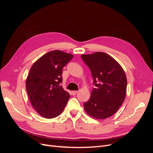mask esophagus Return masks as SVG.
<instances>
[{"label":"esophagus","mask_w":153,"mask_h":153,"mask_svg":"<svg viewBox=\"0 0 153 153\" xmlns=\"http://www.w3.org/2000/svg\"><path fill=\"white\" fill-rule=\"evenodd\" d=\"M71 93H72L73 95H75V94H76L78 93V91H73L71 92Z\"/></svg>","instance_id":"1"}]
</instances>
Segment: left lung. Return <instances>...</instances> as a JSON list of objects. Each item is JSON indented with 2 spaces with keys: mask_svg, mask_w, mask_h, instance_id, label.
<instances>
[{
  "mask_svg": "<svg viewBox=\"0 0 153 153\" xmlns=\"http://www.w3.org/2000/svg\"><path fill=\"white\" fill-rule=\"evenodd\" d=\"M83 61L91 69L95 88L90 99L84 103L91 117L104 119L113 115L126 95L127 79L122 66L109 55L98 52L82 54Z\"/></svg>",
  "mask_w": 153,
  "mask_h": 153,
  "instance_id": "8db88e82",
  "label": "left lung"
}]
</instances>
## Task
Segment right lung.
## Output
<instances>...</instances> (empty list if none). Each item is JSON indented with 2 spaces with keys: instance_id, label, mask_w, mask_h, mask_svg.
<instances>
[{
  "instance_id": "add662e5",
  "label": "right lung",
  "mask_w": 153,
  "mask_h": 153,
  "mask_svg": "<svg viewBox=\"0 0 153 153\" xmlns=\"http://www.w3.org/2000/svg\"><path fill=\"white\" fill-rule=\"evenodd\" d=\"M73 55L61 50L45 53L32 64L26 80V90L30 103L41 116L52 119L61 114L70 95L61 83L62 68Z\"/></svg>"
}]
</instances>
